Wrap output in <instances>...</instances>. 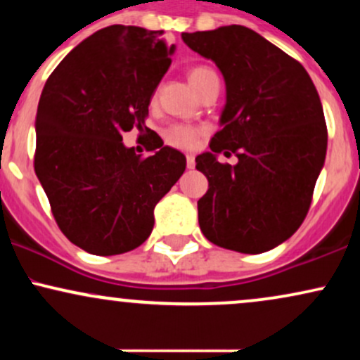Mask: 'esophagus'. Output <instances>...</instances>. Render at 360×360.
<instances>
[{"label": "esophagus", "instance_id": "1", "mask_svg": "<svg viewBox=\"0 0 360 360\" xmlns=\"http://www.w3.org/2000/svg\"><path fill=\"white\" fill-rule=\"evenodd\" d=\"M186 166H188V169H194V166H196V162H194V155H193V154L186 155Z\"/></svg>", "mask_w": 360, "mask_h": 360}]
</instances>
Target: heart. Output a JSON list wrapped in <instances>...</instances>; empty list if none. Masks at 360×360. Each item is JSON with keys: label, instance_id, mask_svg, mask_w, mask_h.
Masks as SVG:
<instances>
[{"label": "heart", "instance_id": "heart-1", "mask_svg": "<svg viewBox=\"0 0 360 360\" xmlns=\"http://www.w3.org/2000/svg\"><path fill=\"white\" fill-rule=\"evenodd\" d=\"M213 76H217V74L213 72V69L206 68V65H196V68H193L188 74L189 82H191L193 88L196 91L203 88L205 82ZM198 137H200V130H198L196 127L183 125V123L171 125L166 131H164V140H166L167 146L177 148H193L196 146Z\"/></svg>", "mask_w": 360, "mask_h": 360}]
</instances>
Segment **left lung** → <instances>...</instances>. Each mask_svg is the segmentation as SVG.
Masks as SVG:
<instances>
[{
    "label": "left lung",
    "instance_id": "left-lung-1",
    "mask_svg": "<svg viewBox=\"0 0 360 360\" xmlns=\"http://www.w3.org/2000/svg\"><path fill=\"white\" fill-rule=\"evenodd\" d=\"M223 74L226 103L212 152L196 157L208 177L198 201L201 232L214 245L260 254L288 240L307 217L325 164L326 123L303 65L242 25L183 34ZM233 151L235 167L216 155Z\"/></svg>",
    "mask_w": 360,
    "mask_h": 360
}]
</instances>
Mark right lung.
Returning a JSON list of instances; mask_svg holds the SVG:
<instances>
[{"instance_id": "right-lung-1", "label": "right lung", "mask_w": 360, "mask_h": 360, "mask_svg": "<svg viewBox=\"0 0 360 360\" xmlns=\"http://www.w3.org/2000/svg\"><path fill=\"white\" fill-rule=\"evenodd\" d=\"M174 45L162 32L111 25L72 49L45 82L35 131V174L62 233L94 255L142 245L154 208L177 183L186 157L152 131L154 154L125 147L146 127L152 94Z\"/></svg>"}]
</instances>
